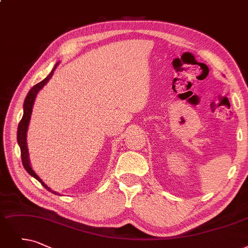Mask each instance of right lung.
<instances>
[{
	"instance_id": "add662e5",
	"label": "right lung",
	"mask_w": 248,
	"mask_h": 248,
	"mask_svg": "<svg viewBox=\"0 0 248 248\" xmlns=\"http://www.w3.org/2000/svg\"><path fill=\"white\" fill-rule=\"evenodd\" d=\"M59 65V62L55 65V67L53 68V70L51 71L43 81L38 82L37 84H35L34 86L31 87V90L28 92L26 97H25V101L23 104V116L20 123L18 125V130H17V142L20 146V151H21V158H22V164L24 169L28 172L29 175H31L32 177H34L37 181H39L42 183V185L44 187H46V189H47L48 191H51L55 194L58 195H61L60 193H58L54 190H52L51 188H49L42 179L39 178V176L32 170V167L31 165V160H29V154H28V148H27V140H26V135H27V129H28V126H29V121H31V113H32V108H33V104L35 101V97L38 93V92L42 90V88L48 82L49 79L52 78L54 71L56 70L57 66Z\"/></svg>"
}]
</instances>
